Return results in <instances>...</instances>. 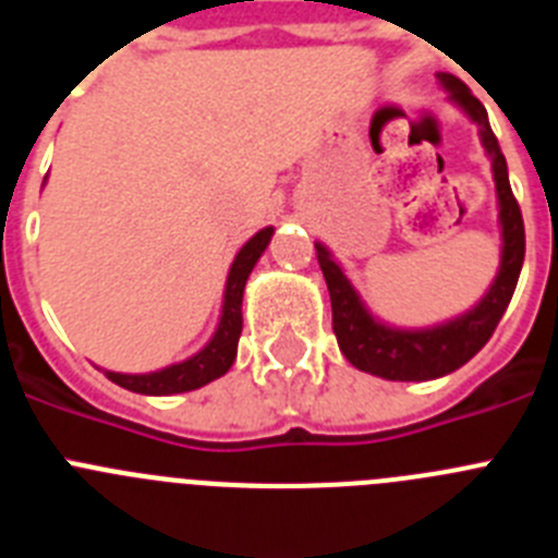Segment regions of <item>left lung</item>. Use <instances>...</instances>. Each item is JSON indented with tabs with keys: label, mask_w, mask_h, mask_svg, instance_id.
Wrapping results in <instances>:
<instances>
[{
	"label": "left lung",
	"mask_w": 558,
	"mask_h": 558,
	"mask_svg": "<svg viewBox=\"0 0 558 558\" xmlns=\"http://www.w3.org/2000/svg\"><path fill=\"white\" fill-rule=\"evenodd\" d=\"M438 81L450 88L452 100H458V106H463V111L481 125L483 145L492 153L497 198H500L502 263L492 290L472 313L461 315L458 322L445 324V327L425 329V332H402V329L383 327V324L374 322L372 315L363 310V304L357 302V293L347 282L343 270L329 259L327 248L315 245L318 265H322L324 279H327L329 299H332V329L340 352L347 354L349 363L357 366L360 372L377 374V377L386 379H433L456 372L466 360L475 357L486 347V340L492 338L502 313L509 307L517 279H520L522 259H525L522 211L514 192H511L509 170H506L497 136L492 133L489 113L456 75H438Z\"/></svg>",
	"instance_id": "obj_1"
}]
</instances>
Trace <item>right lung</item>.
Returning a JSON list of instances; mask_svg holds the SVG:
<instances>
[{"mask_svg":"<svg viewBox=\"0 0 558 558\" xmlns=\"http://www.w3.org/2000/svg\"><path fill=\"white\" fill-rule=\"evenodd\" d=\"M270 234H274V229H263L259 234L251 236L248 243L240 248V254H236L234 265H231L229 282H226L223 318H220L218 332H215V338L209 340V347H206L204 352L184 360V363L161 368V372H153V374L106 372V377L111 379V383H117V386L128 388V391L167 397V393L195 391V388L206 386V383H211V379H218L220 374L229 372L236 354V340H240V332H243L245 282H248V274L256 265V259H259L263 251L268 248Z\"/></svg>","mask_w":558,"mask_h":558,"instance_id":"right-lung-1","label":"right lung"}]
</instances>
